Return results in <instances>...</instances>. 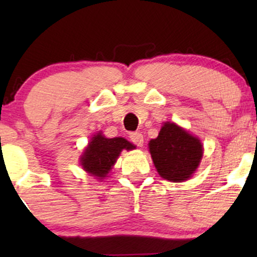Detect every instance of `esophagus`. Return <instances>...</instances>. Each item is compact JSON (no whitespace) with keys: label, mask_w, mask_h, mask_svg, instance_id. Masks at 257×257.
Listing matches in <instances>:
<instances>
[{"label":"esophagus","mask_w":257,"mask_h":257,"mask_svg":"<svg viewBox=\"0 0 257 257\" xmlns=\"http://www.w3.org/2000/svg\"><path fill=\"white\" fill-rule=\"evenodd\" d=\"M131 141L133 144H135V145L141 147L144 145V137L141 133H132L131 134Z\"/></svg>","instance_id":"34e87169"}]
</instances>
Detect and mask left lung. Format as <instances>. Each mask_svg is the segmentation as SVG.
I'll use <instances>...</instances> for the list:
<instances>
[{
    "instance_id": "8db88e82",
    "label": "left lung",
    "mask_w": 257,
    "mask_h": 257,
    "mask_svg": "<svg viewBox=\"0 0 257 257\" xmlns=\"http://www.w3.org/2000/svg\"><path fill=\"white\" fill-rule=\"evenodd\" d=\"M149 149L159 175L173 182L190 179L203 157L199 139L170 122L164 123L158 137L149 143Z\"/></svg>"
}]
</instances>
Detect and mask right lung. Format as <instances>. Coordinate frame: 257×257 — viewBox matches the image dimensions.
Here are the masks:
<instances>
[{
    "label": "right lung",
    "instance_id": "obj_1",
    "mask_svg": "<svg viewBox=\"0 0 257 257\" xmlns=\"http://www.w3.org/2000/svg\"><path fill=\"white\" fill-rule=\"evenodd\" d=\"M135 145L124 138H105L101 132L90 139L81 158V166L90 175L101 180L107 176L123 150L131 151Z\"/></svg>",
    "mask_w": 257,
    "mask_h": 257
}]
</instances>
